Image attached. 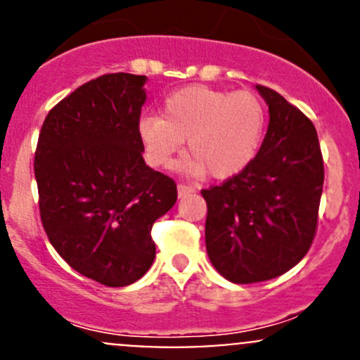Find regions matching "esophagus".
Masks as SVG:
<instances>
[{"label": "esophagus", "instance_id": "1", "mask_svg": "<svg viewBox=\"0 0 360 360\" xmlns=\"http://www.w3.org/2000/svg\"><path fill=\"white\" fill-rule=\"evenodd\" d=\"M195 191L193 186H188V184H177V195H179V198L186 197V195H191Z\"/></svg>", "mask_w": 360, "mask_h": 360}]
</instances>
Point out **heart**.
Segmentation results:
<instances>
[{"mask_svg":"<svg viewBox=\"0 0 360 360\" xmlns=\"http://www.w3.org/2000/svg\"><path fill=\"white\" fill-rule=\"evenodd\" d=\"M266 111L252 92L190 85L165 97L160 116L139 120V137L153 165H169L186 139L184 172L226 179L250 165L263 141Z\"/></svg>","mask_w":360,"mask_h":360,"instance_id":"b5f03b06","label":"heart"}]
</instances>
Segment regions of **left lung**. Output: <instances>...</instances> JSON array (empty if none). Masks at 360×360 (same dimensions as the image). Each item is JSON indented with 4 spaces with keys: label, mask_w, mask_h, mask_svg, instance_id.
I'll return each mask as SVG.
<instances>
[{
    "label": "left lung",
    "mask_w": 360,
    "mask_h": 360,
    "mask_svg": "<svg viewBox=\"0 0 360 360\" xmlns=\"http://www.w3.org/2000/svg\"><path fill=\"white\" fill-rule=\"evenodd\" d=\"M256 89L270 111L256 158L219 186L202 190L207 254L235 284L270 281L303 259L317 231L324 184L311 120L275 90Z\"/></svg>",
    "instance_id": "obj_1"
}]
</instances>
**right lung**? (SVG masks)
Instances as JSON below:
<instances>
[{
    "instance_id": "add662e5",
    "label": "right lung",
    "mask_w": 360,
    "mask_h": 360,
    "mask_svg": "<svg viewBox=\"0 0 360 360\" xmlns=\"http://www.w3.org/2000/svg\"><path fill=\"white\" fill-rule=\"evenodd\" d=\"M146 76L110 72L52 108L34 153L43 228L64 261L108 288L153 264L151 226L177 200L174 179L144 163Z\"/></svg>"
}]
</instances>
